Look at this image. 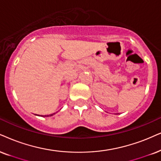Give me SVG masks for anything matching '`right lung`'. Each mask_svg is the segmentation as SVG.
Listing matches in <instances>:
<instances>
[{
    "label": "right lung",
    "mask_w": 161,
    "mask_h": 161,
    "mask_svg": "<svg viewBox=\"0 0 161 161\" xmlns=\"http://www.w3.org/2000/svg\"><path fill=\"white\" fill-rule=\"evenodd\" d=\"M53 114H55V113L54 114H50V115H45V116H44V117H50V116H53Z\"/></svg>",
    "instance_id": "right-lung-1"
}]
</instances>
